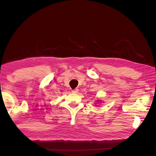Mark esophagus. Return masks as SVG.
Segmentation results:
<instances>
[{
	"label": "esophagus",
	"mask_w": 156,
	"mask_h": 156,
	"mask_svg": "<svg viewBox=\"0 0 156 156\" xmlns=\"http://www.w3.org/2000/svg\"><path fill=\"white\" fill-rule=\"evenodd\" d=\"M79 92V89L78 88H75L74 90H72V92L73 93H77Z\"/></svg>",
	"instance_id": "obj_1"
}]
</instances>
